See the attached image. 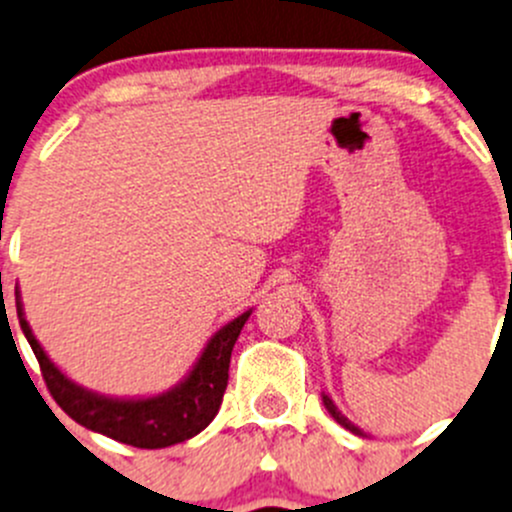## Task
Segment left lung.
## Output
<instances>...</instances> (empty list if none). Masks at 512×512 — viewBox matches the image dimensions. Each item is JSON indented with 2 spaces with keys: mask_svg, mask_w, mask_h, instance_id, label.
<instances>
[{
  "mask_svg": "<svg viewBox=\"0 0 512 512\" xmlns=\"http://www.w3.org/2000/svg\"><path fill=\"white\" fill-rule=\"evenodd\" d=\"M322 401H324V409H327V411H329V416H332V418H334V421H337V423H339V426H344V428H347V431H352V433H356V436H364V431H361V428H359V426H354V423H352V421H349V418H347V416H344V414H342V411H339V409H337V404H334V401H332V396H329V394H322Z\"/></svg>",
  "mask_w": 512,
  "mask_h": 512,
  "instance_id": "1",
  "label": "left lung"
}]
</instances>
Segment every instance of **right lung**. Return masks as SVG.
Masks as SVG:
<instances>
[{
  "label": "right lung",
  "instance_id": "add662e5",
  "mask_svg": "<svg viewBox=\"0 0 512 512\" xmlns=\"http://www.w3.org/2000/svg\"><path fill=\"white\" fill-rule=\"evenodd\" d=\"M250 314L252 309H247L240 317L220 327L205 344L188 376H183V381H178L173 389L156 396H141V399H118V396H103L84 389L46 356L24 317L22 294L17 289L19 327L39 359L41 376L56 404L81 426L136 448L175 446V443L198 436L213 421L227 389L232 347Z\"/></svg>",
  "mask_w": 512,
  "mask_h": 512
}]
</instances>
